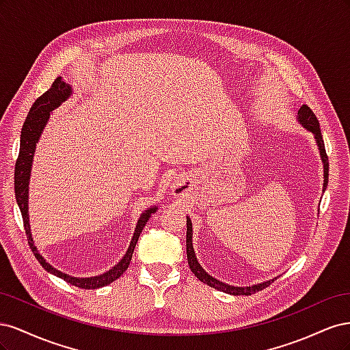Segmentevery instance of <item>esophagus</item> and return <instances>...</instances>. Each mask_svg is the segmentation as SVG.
I'll list each match as a JSON object with an SVG mask.
<instances>
[{
  "mask_svg": "<svg viewBox=\"0 0 350 350\" xmlns=\"http://www.w3.org/2000/svg\"><path fill=\"white\" fill-rule=\"evenodd\" d=\"M185 191H187L185 184L181 183V181H176L175 185H174V194L175 196H183Z\"/></svg>",
  "mask_w": 350,
  "mask_h": 350,
  "instance_id": "1",
  "label": "esophagus"
}]
</instances>
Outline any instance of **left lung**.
<instances>
[{"instance_id": "left-lung-1", "label": "left lung", "mask_w": 350, "mask_h": 350, "mask_svg": "<svg viewBox=\"0 0 350 350\" xmlns=\"http://www.w3.org/2000/svg\"><path fill=\"white\" fill-rule=\"evenodd\" d=\"M298 116H299V122L305 126V129L308 130V131H311L315 135L317 144H319V147H320V154H321L323 163H324V188H325L327 183H328V156L325 153V146H324V140H323L321 130H320V122H319V120H317V116L312 112V109L310 107H306V105H302V107L299 108ZM191 238H193L191 220L187 217V258H188L189 269H191V271L196 274L198 280L208 284L210 288H215L217 291L226 292V293H230V295H251V293H256L258 291L266 289L271 282H274V279H273V280L264 282V283H260V284L248 286V288H234V286L216 280L213 276H210V274H207L203 270V267H201L200 264H198V261L196 258V252L193 250V241H191Z\"/></svg>"}]
</instances>
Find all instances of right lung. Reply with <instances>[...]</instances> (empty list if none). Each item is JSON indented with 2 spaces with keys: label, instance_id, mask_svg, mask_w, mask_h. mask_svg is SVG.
<instances>
[{
  "label": "right lung",
  "instance_id": "1",
  "mask_svg": "<svg viewBox=\"0 0 350 350\" xmlns=\"http://www.w3.org/2000/svg\"><path fill=\"white\" fill-rule=\"evenodd\" d=\"M70 92H71V88L67 86V84L59 77H57L55 81L52 83V86L44 94H42V96H39L33 105H31V108L27 113V118L23 124L22 135H20V152H18V157H17L16 167H14V193H16V200H17V204L20 207V211H22L23 226L26 230V237H27L30 250H31V252H33L36 260L42 264V267H44L46 271L55 274V276L64 279L70 284L77 286V288L98 289V288H102V286H105V284L112 283L113 280L118 279L121 274H124V271L126 269H129L133 252L135 248V243H137V241H139V237L146 225V221L149 220L152 213H154L156 208L147 210L146 213L142 215V217L139 219V224H137V226H135V232H134V237H133L131 243L129 247V251H126L124 258L118 264H116L115 267H112L107 273L100 274V276L88 278V279L67 276V274L61 273L59 270L52 267L51 264H48L44 260V257H42L38 252L36 247L33 245V239H31L29 215H27V191H29L30 167H31V161H33L36 143L39 140V135H40L42 130H44V126L49 118V112L52 109H55L61 102H64L70 96Z\"/></svg>",
  "mask_w": 350,
  "mask_h": 350
}]
</instances>
